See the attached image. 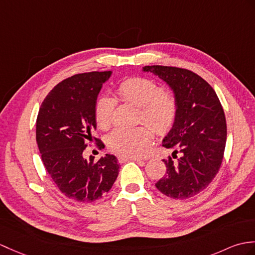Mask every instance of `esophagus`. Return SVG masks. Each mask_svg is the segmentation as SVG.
<instances>
[{"mask_svg": "<svg viewBox=\"0 0 255 255\" xmlns=\"http://www.w3.org/2000/svg\"><path fill=\"white\" fill-rule=\"evenodd\" d=\"M118 161L121 163L126 161H134V162H143V159L139 157H132V156H118Z\"/></svg>", "mask_w": 255, "mask_h": 255, "instance_id": "34e87169", "label": "esophagus"}]
</instances>
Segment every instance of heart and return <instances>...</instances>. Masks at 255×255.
Instances as JSON below:
<instances>
[{
    "label": "heart",
    "instance_id": "heart-1",
    "mask_svg": "<svg viewBox=\"0 0 255 255\" xmlns=\"http://www.w3.org/2000/svg\"><path fill=\"white\" fill-rule=\"evenodd\" d=\"M117 93L123 100L140 108V117L149 123L157 132H165L174 125L177 115V100L171 92L164 91L155 81L143 77L124 79L117 86ZM114 100L109 96L100 97L94 106V118L99 128L108 129L114 120ZM154 137L149 126L117 128L112 131L106 144L122 156H139Z\"/></svg>",
    "mask_w": 255,
    "mask_h": 255
}]
</instances>
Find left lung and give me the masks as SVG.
<instances>
[{
  "instance_id": "1",
  "label": "left lung",
  "mask_w": 255,
  "mask_h": 255,
  "mask_svg": "<svg viewBox=\"0 0 255 255\" xmlns=\"http://www.w3.org/2000/svg\"><path fill=\"white\" fill-rule=\"evenodd\" d=\"M166 82L177 100L174 125L163 139V146L174 149L163 159L166 174L155 187L171 199L194 197L208 187L220 170L227 138L226 118L216 92L191 70L170 66H144Z\"/></svg>"
}]
</instances>
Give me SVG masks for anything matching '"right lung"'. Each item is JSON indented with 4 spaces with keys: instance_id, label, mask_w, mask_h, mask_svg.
I'll return each instance as SVG.
<instances>
[{
    "instance_id": "add662e5",
    "label": "right lung",
    "mask_w": 255,
    "mask_h": 255,
    "mask_svg": "<svg viewBox=\"0 0 255 255\" xmlns=\"http://www.w3.org/2000/svg\"><path fill=\"white\" fill-rule=\"evenodd\" d=\"M111 75V70L91 72L63 80L47 94L37 117L35 135L46 171L62 193L82 203L94 202L109 192L120 171L112 154L98 162L92 155L84 157L87 141L93 140L97 129L94 106Z\"/></svg>"
}]
</instances>
